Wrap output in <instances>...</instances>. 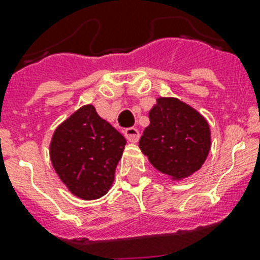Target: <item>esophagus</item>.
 <instances>
[{
    "instance_id": "1",
    "label": "esophagus",
    "mask_w": 260,
    "mask_h": 260,
    "mask_svg": "<svg viewBox=\"0 0 260 260\" xmlns=\"http://www.w3.org/2000/svg\"><path fill=\"white\" fill-rule=\"evenodd\" d=\"M124 136H125L128 142L136 143L139 140V138H140V132L136 128H126L124 131Z\"/></svg>"
}]
</instances>
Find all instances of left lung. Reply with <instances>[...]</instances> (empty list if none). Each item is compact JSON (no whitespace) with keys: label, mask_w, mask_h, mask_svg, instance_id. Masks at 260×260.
<instances>
[{"label":"left lung","mask_w":260,"mask_h":260,"mask_svg":"<svg viewBox=\"0 0 260 260\" xmlns=\"http://www.w3.org/2000/svg\"><path fill=\"white\" fill-rule=\"evenodd\" d=\"M139 147L156 170L182 179L200 170L205 162L210 148L209 125L185 102L158 98Z\"/></svg>","instance_id":"8db88e82"}]
</instances>
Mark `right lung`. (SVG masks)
<instances>
[{"label": "right lung", "instance_id": "add662e5", "mask_svg": "<svg viewBox=\"0 0 260 260\" xmlns=\"http://www.w3.org/2000/svg\"><path fill=\"white\" fill-rule=\"evenodd\" d=\"M125 143L93 105L82 106L54 132L51 162L71 193L82 200H95L112 186Z\"/></svg>", "mask_w": 260, "mask_h": 260}]
</instances>
